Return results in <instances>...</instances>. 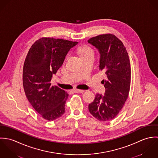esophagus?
Here are the masks:
<instances>
[{
  "mask_svg": "<svg viewBox=\"0 0 158 158\" xmlns=\"http://www.w3.org/2000/svg\"><path fill=\"white\" fill-rule=\"evenodd\" d=\"M73 92H76V93H82L84 92V90H81V89H73Z\"/></svg>",
  "mask_w": 158,
  "mask_h": 158,
  "instance_id": "obj_1",
  "label": "esophagus"
}]
</instances>
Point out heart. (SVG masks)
<instances>
[{
	"label": "heart",
	"instance_id": "obj_1",
	"mask_svg": "<svg viewBox=\"0 0 158 158\" xmlns=\"http://www.w3.org/2000/svg\"><path fill=\"white\" fill-rule=\"evenodd\" d=\"M80 56H83L88 54H94L93 49L88 45H82L78 49Z\"/></svg>",
	"mask_w": 158,
	"mask_h": 158
}]
</instances>
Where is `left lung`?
<instances>
[{
    "label": "left lung",
    "instance_id": "obj_1",
    "mask_svg": "<svg viewBox=\"0 0 158 158\" xmlns=\"http://www.w3.org/2000/svg\"><path fill=\"white\" fill-rule=\"evenodd\" d=\"M88 43L98 50L100 69L106 75L101 82L106 89L105 95L97 94L89 105V111L99 121H110L121 111L128 97L131 83L128 54L122 42L113 34L96 36Z\"/></svg>",
    "mask_w": 158,
    "mask_h": 158
}]
</instances>
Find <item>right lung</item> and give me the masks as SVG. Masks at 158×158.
<instances>
[{"mask_svg": "<svg viewBox=\"0 0 158 158\" xmlns=\"http://www.w3.org/2000/svg\"><path fill=\"white\" fill-rule=\"evenodd\" d=\"M77 44L63 39L42 38L31 45L25 60L23 80L26 97L35 110L47 120L53 121L65 113L69 94L52 86L50 81L69 50Z\"/></svg>", "mask_w": 158, "mask_h": 158, "instance_id": "1", "label": "right lung"}]
</instances>
